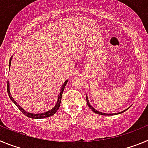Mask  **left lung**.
Segmentation results:
<instances>
[{
	"mask_svg": "<svg viewBox=\"0 0 148 148\" xmlns=\"http://www.w3.org/2000/svg\"><path fill=\"white\" fill-rule=\"evenodd\" d=\"M87 105H88V107H89V108H90V109L92 110L93 111L94 113H97V114H99V115H103V116H108H108H110V115H113V114H107V113H101V112H99V111H97V110H95V109H94V108H92V106L90 105V103H89V101H88V99H87ZM127 109H128V108H127ZM123 112H124V111H123ZM123 112H121V113H123ZM118 114H119V113H118Z\"/></svg>",
	"mask_w": 148,
	"mask_h": 148,
	"instance_id": "left-lung-1",
	"label": "left lung"
}]
</instances>
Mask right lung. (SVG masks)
<instances>
[{"mask_svg":"<svg viewBox=\"0 0 148 148\" xmlns=\"http://www.w3.org/2000/svg\"><path fill=\"white\" fill-rule=\"evenodd\" d=\"M12 57L10 58V65H11ZM67 82H68V81H66V82L64 83V84L62 85V87H61V91H60V94H59V95H58V101H57V103H56V106H55L54 108H53L52 110H50L49 111H48V112H46V113H40V114H32V113H27V112H26L24 110L22 109L20 106L18 105V103H17L16 101L14 100V99H13V98L12 97L11 94H10V84H9V82H7V86H6V88H7V92H8V94H9V96H10V99L12 101V102L14 103V104H15V105L17 106V107H18V109L20 110L21 111L23 114L25 115L26 116H27V117H29V118L35 119H39L47 118V117H49V116H52L53 115H54L55 113H56V112H57V110H58V108H60V104H61V98H62L63 92H64V90L65 86H66V84H67Z\"/></svg>","mask_w":148,"mask_h":148,"instance_id":"obj_1","label":"right lung"}]
</instances>
